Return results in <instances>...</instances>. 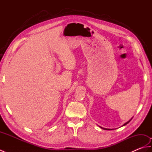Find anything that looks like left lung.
Returning a JSON list of instances; mask_svg holds the SVG:
<instances>
[{"mask_svg":"<svg viewBox=\"0 0 152 152\" xmlns=\"http://www.w3.org/2000/svg\"><path fill=\"white\" fill-rule=\"evenodd\" d=\"M133 119V118H132L131 119H130V120H129L128 121H127V122H126V123H125V124H124V125H123L122 126H121V127H123V126H124V125H127V124H129V123L130 121H131V119ZM99 127H100V126H99ZM101 127V128H102V129H104V130H112V129H106V128H103V127Z\"/></svg>","mask_w":152,"mask_h":152,"instance_id":"8db88e82","label":"left lung"}]
</instances>
